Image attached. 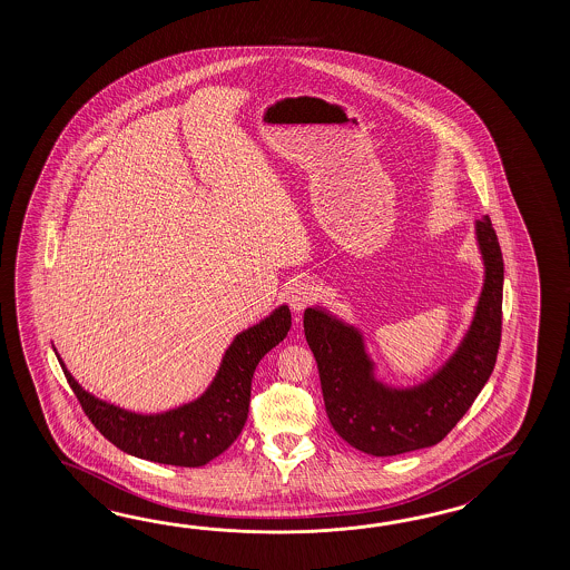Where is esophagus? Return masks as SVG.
I'll list each match as a JSON object with an SVG mask.
<instances>
[{
  "label": "esophagus",
  "mask_w": 570,
  "mask_h": 570,
  "mask_svg": "<svg viewBox=\"0 0 570 570\" xmlns=\"http://www.w3.org/2000/svg\"><path fill=\"white\" fill-rule=\"evenodd\" d=\"M315 295H317V293H315L314 285H309V283H297V285L289 291L291 309H293L295 314H302L307 305H312Z\"/></svg>",
  "instance_id": "esophagus-1"
}]
</instances>
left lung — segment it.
I'll list each match as a JSON object with an SVG mask.
<instances>
[{
    "label": "left lung",
    "instance_id": "1",
    "mask_svg": "<svg viewBox=\"0 0 570 570\" xmlns=\"http://www.w3.org/2000/svg\"><path fill=\"white\" fill-rule=\"evenodd\" d=\"M484 279L471 326L449 361L417 385L393 387L375 375L363 332L326 307H307L303 330L314 352L330 424L351 446L395 456L434 446L459 424L493 373L501 342L503 256L489 216L474 222Z\"/></svg>",
    "mask_w": 570,
    "mask_h": 570
}]
</instances>
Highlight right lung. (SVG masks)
<instances>
[{"mask_svg":"<svg viewBox=\"0 0 570 570\" xmlns=\"http://www.w3.org/2000/svg\"><path fill=\"white\" fill-rule=\"evenodd\" d=\"M289 327V307L283 303L265 320L236 334L214 381L197 400L163 413L128 412L99 400L75 381L59 354L57 358L87 417L114 446L145 461L204 466L240 436L256 364L287 336Z\"/></svg>","mask_w":570,"mask_h":570,"instance_id":"obj_1","label":"right lung"}]
</instances>
